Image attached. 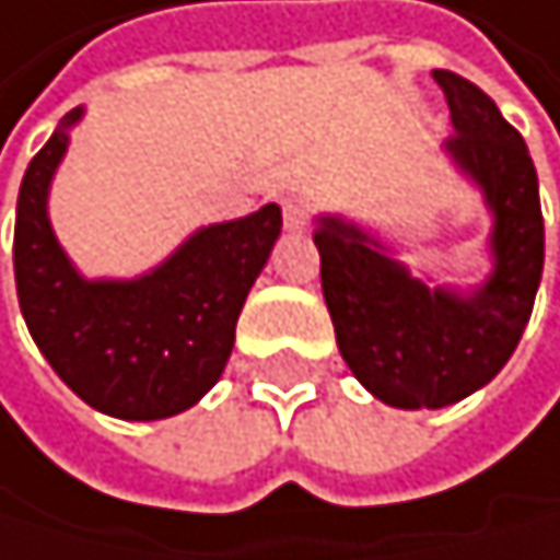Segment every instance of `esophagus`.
<instances>
[{"instance_id": "obj_1", "label": "esophagus", "mask_w": 560, "mask_h": 560, "mask_svg": "<svg viewBox=\"0 0 560 560\" xmlns=\"http://www.w3.org/2000/svg\"><path fill=\"white\" fill-rule=\"evenodd\" d=\"M311 215V206L304 199H290L283 206V222H287V230H304V222Z\"/></svg>"}]
</instances>
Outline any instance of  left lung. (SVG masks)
Here are the masks:
<instances>
[{
    "mask_svg": "<svg viewBox=\"0 0 560 560\" xmlns=\"http://www.w3.org/2000/svg\"><path fill=\"white\" fill-rule=\"evenodd\" d=\"M432 77L456 128L443 148L493 215L490 277L466 293L429 287L351 219L317 215L314 230L341 358L395 409H443L483 388L514 354L545 270V219L524 138L477 83L453 70Z\"/></svg>",
    "mask_w": 560,
    "mask_h": 560,
    "instance_id": "obj_1",
    "label": "left lung"
}]
</instances>
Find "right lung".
Masks as SVG:
<instances>
[{
	"label": "right lung",
	"mask_w": 560,
	"mask_h": 560,
	"mask_svg": "<svg viewBox=\"0 0 560 560\" xmlns=\"http://www.w3.org/2000/svg\"><path fill=\"white\" fill-rule=\"evenodd\" d=\"M83 107L63 114L30 162L15 202V293L54 372L86 406L128 422L168 419L219 382L246 293L280 236V206L202 225L135 280H86L49 225V182Z\"/></svg>",
	"instance_id": "1"
}]
</instances>
